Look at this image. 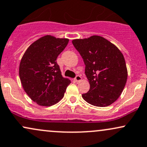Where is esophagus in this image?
Returning <instances> with one entry per match:
<instances>
[{
	"label": "esophagus",
	"mask_w": 147,
	"mask_h": 147,
	"mask_svg": "<svg viewBox=\"0 0 147 147\" xmlns=\"http://www.w3.org/2000/svg\"><path fill=\"white\" fill-rule=\"evenodd\" d=\"M81 80V77L79 75H76L75 78V81L76 82H78V81Z\"/></svg>",
	"instance_id": "1"
}]
</instances>
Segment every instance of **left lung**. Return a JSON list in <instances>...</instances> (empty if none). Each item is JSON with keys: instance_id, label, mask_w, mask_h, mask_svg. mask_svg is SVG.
Wrapping results in <instances>:
<instances>
[{"instance_id": "obj_1", "label": "left lung", "mask_w": 147, "mask_h": 147, "mask_svg": "<svg viewBox=\"0 0 147 147\" xmlns=\"http://www.w3.org/2000/svg\"><path fill=\"white\" fill-rule=\"evenodd\" d=\"M72 45L86 66L85 74L89 81V91L83 98L91 105L107 107L118 99L127 79L123 55L116 46L102 37L72 40Z\"/></svg>"}]
</instances>
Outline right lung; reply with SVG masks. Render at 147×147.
<instances>
[{"instance_id":"add662e5","label":"right lung","mask_w":147,"mask_h":147,"mask_svg":"<svg viewBox=\"0 0 147 147\" xmlns=\"http://www.w3.org/2000/svg\"><path fill=\"white\" fill-rule=\"evenodd\" d=\"M69 40L46 35L28 48L21 59L19 75L28 96L38 105L51 106L63 98L70 81L61 75L57 58Z\"/></svg>"}]
</instances>
